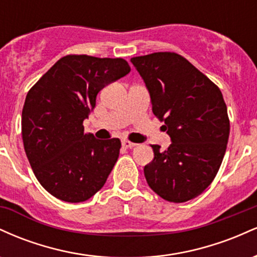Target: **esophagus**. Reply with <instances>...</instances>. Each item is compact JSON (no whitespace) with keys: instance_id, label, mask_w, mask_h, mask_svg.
Returning <instances> with one entry per match:
<instances>
[{"instance_id":"34e87169","label":"esophagus","mask_w":257,"mask_h":257,"mask_svg":"<svg viewBox=\"0 0 257 257\" xmlns=\"http://www.w3.org/2000/svg\"><path fill=\"white\" fill-rule=\"evenodd\" d=\"M122 146L125 147V149H133L134 146H137V144L132 143V141H129V140H123L122 141Z\"/></svg>"}]
</instances>
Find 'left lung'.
Wrapping results in <instances>:
<instances>
[{
    "mask_svg": "<svg viewBox=\"0 0 257 257\" xmlns=\"http://www.w3.org/2000/svg\"><path fill=\"white\" fill-rule=\"evenodd\" d=\"M131 61L172 141L166 151L152 145L155 158L144 168L147 184L168 202L196 198L213 182L226 152L229 119L222 93L176 53H153Z\"/></svg>",
    "mask_w": 257,
    "mask_h": 257,
    "instance_id": "obj_1",
    "label": "left lung"
}]
</instances>
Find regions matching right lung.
<instances>
[{
    "label": "right lung",
    "mask_w": 257,
    "mask_h": 257,
    "mask_svg": "<svg viewBox=\"0 0 257 257\" xmlns=\"http://www.w3.org/2000/svg\"><path fill=\"white\" fill-rule=\"evenodd\" d=\"M129 72L124 59L67 55L29 90L22 113L25 153L38 182L55 198L84 202L105 185L120 141L84 134L83 120L99 91Z\"/></svg>",
    "instance_id": "right-lung-1"
}]
</instances>
